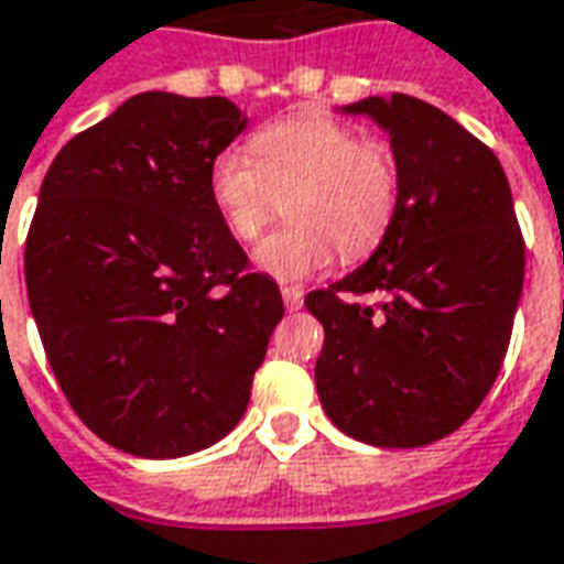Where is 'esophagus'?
Listing matches in <instances>:
<instances>
[{
	"label": "esophagus",
	"instance_id": "1",
	"mask_svg": "<svg viewBox=\"0 0 564 564\" xmlns=\"http://www.w3.org/2000/svg\"><path fill=\"white\" fill-rule=\"evenodd\" d=\"M281 295H283V305H286V311H299L302 305H305V290H302V286H283Z\"/></svg>",
	"mask_w": 564,
	"mask_h": 564
}]
</instances>
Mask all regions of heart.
I'll use <instances>...</instances> for the list:
<instances>
[{
	"label": "heart",
	"instance_id": "heart-1",
	"mask_svg": "<svg viewBox=\"0 0 564 564\" xmlns=\"http://www.w3.org/2000/svg\"><path fill=\"white\" fill-rule=\"evenodd\" d=\"M219 219L238 241H256L283 195L293 223L256 250V269L278 281L311 278L345 259L372 253L400 207V164L388 145L336 118L302 116L253 133L250 155L219 152L207 173Z\"/></svg>",
	"mask_w": 564,
	"mask_h": 564
}]
</instances>
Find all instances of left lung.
Returning <instances> with one entry per match:
<instances>
[{"label":"left lung","mask_w":564,"mask_h":564,"mask_svg":"<svg viewBox=\"0 0 564 564\" xmlns=\"http://www.w3.org/2000/svg\"><path fill=\"white\" fill-rule=\"evenodd\" d=\"M341 112L391 137L400 207L360 269L305 295L323 323L314 381L341 433L419 448L458 431L501 372L525 243L501 161L443 109L391 94Z\"/></svg>","instance_id":"1"}]
</instances>
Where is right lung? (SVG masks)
Here are the masks:
<instances>
[{
	"label": "right lung",
	"instance_id": "right-lung-1",
	"mask_svg": "<svg viewBox=\"0 0 564 564\" xmlns=\"http://www.w3.org/2000/svg\"><path fill=\"white\" fill-rule=\"evenodd\" d=\"M243 128L226 97L145 90L45 173L23 253L30 308L78 419L128 455L183 458L235 431L283 317L207 186Z\"/></svg>",
	"mask_w": 564,
	"mask_h": 564
}]
</instances>
